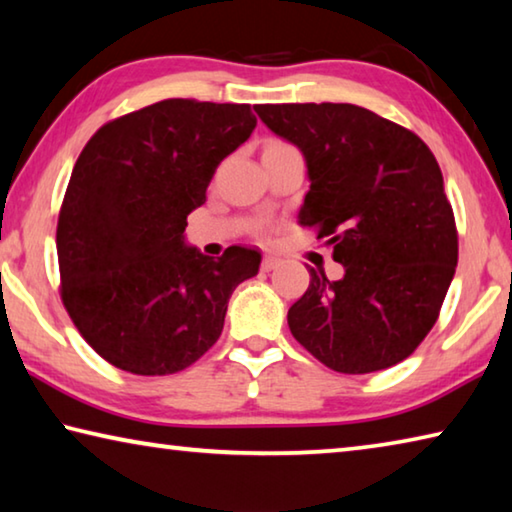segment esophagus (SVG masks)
I'll use <instances>...</instances> for the list:
<instances>
[{
    "mask_svg": "<svg viewBox=\"0 0 512 512\" xmlns=\"http://www.w3.org/2000/svg\"><path fill=\"white\" fill-rule=\"evenodd\" d=\"M280 264V257L277 255H264V262H262V271H273V268Z\"/></svg>",
    "mask_w": 512,
    "mask_h": 512,
    "instance_id": "obj_1",
    "label": "esophagus"
}]
</instances>
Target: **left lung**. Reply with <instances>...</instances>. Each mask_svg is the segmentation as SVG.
<instances>
[{
  "instance_id": "1",
  "label": "left lung",
  "mask_w": 512,
  "mask_h": 512,
  "mask_svg": "<svg viewBox=\"0 0 512 512\" xmlns=\"http://www.w3.org/2000/svg\"><path fill=\"white\" fill-rule=\"evenodd\" d=\"M268 131L298 146L309 192L300 225H318L343 277L309 268L289 309L300 345L345 375L404 361L429 334L458 262L443 173L418 135L352 103L255 106Z\"/></svg>"
}]
</instances>
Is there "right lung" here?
Here are the masks:
<instances>
[{
    "label": "right lung",
    "instance_id": "add662e5",
    "mask_svg": "<svg viewBox=\"0 0 512 512\" xmlns=\"http://www.w3.org/2000/svg\"><path fill=\"white\" fill-rule=\"evenodd\" d=\"M257 119L248 103L167 99L101 126L58 216L63 302L83 339L133 375L185 370L221 336L228 300L262 253L203 255L185 239L223 158Z\"/></svg>",
    "mask_w": 512,
    "mask_h": 512
}]
</instances>
